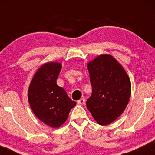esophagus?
Instances as JSON below:
<instances>
[{"label":"esophagus","mask_w":155,"mask_h":155,"mask_svg":"<svg viewBox=\"0 0 155 155\" xmlns=\"http://www.w3.org/2000/svg\"><path fill=\"white\" fill-rule=\"evenodd\" d=\"M84 102H85V99L84 98H81V99H79V101H77V104L79 105L84 104Z\"/></svg>","instance_id":"1"}]
</instances>
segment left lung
<instances>
[{"label":"left lung","instance_id":"8db88e82","mask_svg":"<svg viewBox=\"0 0 155 155\" xmlns=\"http://www.w3.org/2000/svg\"><path fill=\"white\" fill-rule=\"evenodd\" d=\"M92 95L87 108L101 125H107L123 113L131 95L125 70L111 55L102 54L87 64Z\"/></svg>","mask_w":155,"mask_h":155}]
</instances>
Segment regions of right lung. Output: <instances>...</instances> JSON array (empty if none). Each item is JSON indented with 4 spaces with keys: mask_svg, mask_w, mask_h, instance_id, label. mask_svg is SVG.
<instances>
[{
    "mask_svg": "<svg viewBox=\"0 0 155 155\" xmlns=\"http://www.w3.org/2000/svg\"><path fill=\"white\" fill-rule=\"evenodd\" d=\"M59 63H47L37 71L28 89V101L32 111L51 127H59L76 106L63 88L57 84L61 70Z\"/></svg>",
    "mask_w": 155,
    "mask_h": 155,
    "instance_id": "right-lung-1",
    "label": "right lung"
}]
</instances>
